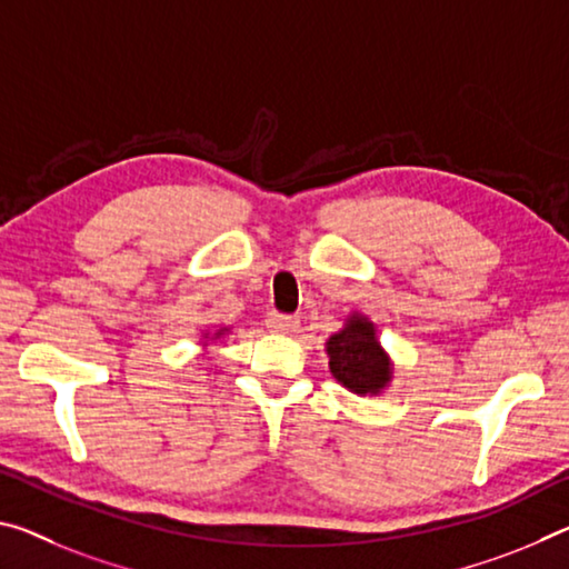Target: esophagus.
I'll return each instance as SVG.
<instances>
[{
	"instance_id": "1",
	"label": "esophagus",
	"mask_w": 569,
	"mask_h": 569,
	"mask_svg": "<svg viewBox=\"0 0 569 569\" xmlns=\"http://www.w3.org/2000/svg\"><path fill=\"white\" fill-rule=\"evenodd\" d=\"M266 327L273 329V331H281V333H291V331L299 329V317H291V313L270 311L268 319H266Z\"/></svg>"
}]
</instances>
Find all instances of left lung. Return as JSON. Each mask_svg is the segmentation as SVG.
<instances>
[{
	"label": "left lung",
	"mask_w": 569,
	"mask_h": 569,
	"mask_svg": "<svg viewBox=\"0 0 569 569\" xmlns=\"http://www.w3.org/2000/svg\"><path fill=\"white\" fill-rule=\"evenodd\" d=\"M329 369L347 390L357 395H377L390 382V359L377 341L372 321L355 313L347 327L327 341Z\"/></svg>",
	"instance_id": "1"
}]
</instances>
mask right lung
I'll list each match as a JSON object with an SVG mask.
<instances>
[{"instance_id":"1","label":"right lung","mask_w":569,"mask_h":569,"mask_svg":"<svg viewBox=\"0 0 569 569\" xmlns=\"http://www.w3.org/2000/svg\"><path fill=\"white\" fill-rule=\"evenodd\" d=\"M220 333H224V329H220V331H218V337H220Z\"/></svg>"}]
</instances>
